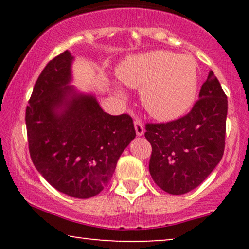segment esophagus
<instances>
[{
	"instance_id": "obj_1",
	"label": "esophagus",
	"mask_w": 249,
	"mask_h": 249,
	"mask_svg": "<svg viewBox=\"0 0 249 249\" xmlns=\"http://www.w3.org/2000/svg\"><path fill=\"white\" fill-rule=\"evenodd\" d=\"M135 124V130H136V135L137 136H142L145 132V129H144V124H142L141 120H136L134 122Z\"/></svg>"
}]
</instances>
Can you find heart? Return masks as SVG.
Wrapping results in <instances>:
<instances>
[{"label":"heart","mask_w":249,"mask_h":249,"mask_svg":"<svg viewBox=\"0 0 249 249\" xmlns=\"http://www.w3.org/2000/svg\"><path fill=\"white\" fill-rule=\"evenodd\" d=\"M118 78L131 88H142V102L152 117L161 121L181 118L195 103L198 66L192 55L153 51L128 57ZM124 96V91L117 90Z\"/></svg>","instance_id":"1"}]
</instances>
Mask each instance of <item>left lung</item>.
Instances as JSON below:
<instances>
[{"label":"left lung","instance_id":"obj_1","mask_svg":"<svg viewBox=\"0 0 249 249\" xmlns=\"http://www.w3.org/2000/svg\"><path fill=\"white\" fill-rule=\"evenodd\" d=\"M227 113L226 94L210 71L188 114L146 124L145 137L152 145L149 173L160 188L182 195L209 177L223 156Z\"/></svg>","mask_w":249,"mask_h":249}]
</instances>
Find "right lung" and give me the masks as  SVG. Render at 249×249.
<instances>
[{
  "label": "right lung",
  "mask_w": 249,
  "mask_h": 249,
  "mask_svg": "<svg viewBox=\"0 0 249 249\" xmlns=\"http://www.w3.org/2000/svg\"><path fill=\"white\" fill-rule=\"evenodd\" d=\"M73 60L66 51L39 74L26 108L27 136L46 181L68 196L89 198L110 181L136 131L128 114H107L94 94L71 85Z\"/></svg>",
  "instance_id": "1"
}]
</instances>
